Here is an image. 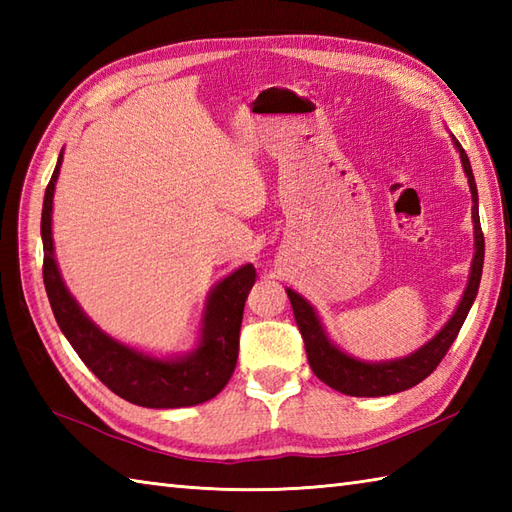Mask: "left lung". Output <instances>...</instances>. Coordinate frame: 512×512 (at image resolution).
I'll return each instance as SVG.
<instances>
[{"instance_id": "8db88e82", "label": "left lung", "mask_w": 512, "mask_h": 512, "mask_svg": "<svg viewBox=\"0 0 512 512\" xmlns=\"http://www.w3.org/2000/svg\"><path fill=\"white\" fill-rule=\"evenodd\" d=\"M453 145L458 149L462 169L469 178V189L473 198V235H475V255L471 262V273H469V284L464 288V295L455 308L453 317L442 325V330L433 336L431 341L418 347L416 352H411L402 358H391V361H380V363H367L358 361V358L345 354L339 350L325 334L323 323L319 319L317 310L310 306L308 299H303L299 292L286 288L288 299L292 303V312H295V319L299 325V332L303 336V343H306V354L312 372L321 378L325 385L332 389L341 391L347 396H358V398H378V396H389L398 394V391H405L413 385L422 383L433 369L440 365L444 354L449 352L451 343L458 336L462 323L469 314L473 301L477 297V290H480V279H482V268H484V235L480 226V211H477V184L473 178V169L469 156L464 154L462 145L453 136Z\"/></svg>"}]
</instances>
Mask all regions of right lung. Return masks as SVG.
<instances>
[{
    "mask_svg": "<svg viewBox=\"0 0 512 512\" xmlns=\"http://www.w3.org/2000/svg\"><path fill=\"white\" fill-rule=\"evenodd\" d=\"M61 162L63 151L43 195L41 239L43 284L65 339L103 385L138 407L178 409L215 398L235 372L244 303L257 279L255 266H239L213 286L204 303L198 345L191 352L160 358L112 339L70 295L54 259L52 198Z\"/></svg>",
    "mask_w": 512,
    "mask_h": 512,
    "instance_id": "add662e5",
    "label": "right lung"
}]
</instances>
